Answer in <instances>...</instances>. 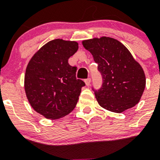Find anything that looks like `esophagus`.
<instances>
[{"label":"esophagus","mask_w":160,"mask_h":160,"mask_svg":"<svg viewBox=\"0 0 160 160\" xmlns=\"http://www.w3.org/2000/svg\"><path fill=\"white\" fill-rule=\"evenodd\" d=\"M90 82H91V79L89 78H87L86 80H85V83H86V85H87V87H89L90 85Z\"/></svg>","instance_id":"obj_1"}]
</instances>
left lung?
Returning a JSON list of instances; mask_svg holds the SVG:
<instances>
[{
	"instance_id": "left-lung-1",
	"label": "left lung",
	"mask_w": 160,
	"mask_h": 160,
	"mask_svg": "<svg viewBox=\"0 0 160 160\" xmlns=\"http://www.w3.org/2000/svg\"><path fill=\"white\" fill-rule=\"evenodd\" d=\"M82 45L93 55L102 78L99 89L92 87L99 105L115 113L135 107L143 93L146 78L129 50L107 37L83 41Z\"/></svg>"
}]
</instances>
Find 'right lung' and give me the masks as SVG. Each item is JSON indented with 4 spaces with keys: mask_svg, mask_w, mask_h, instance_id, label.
<instances>
[{
    "mask_svg": "<svg viewBox=\"0 0 160 160\" xmlns=\"http://www.w3.org/2000/svg\"><path fill=\"white\" fill-rule=\"evenodd\" d=\"M78 49L76 42L55 39L42 46L28 64L26 96L34 111L46 118L58 119L71 112L86 86L76 78L77 67L68 62Z\"/></svg>",
    "mask_w": 160,
    "mask_h": 160,
    "instance_id": "obj_1",
    "label": "right lung"
}]
</instances>
